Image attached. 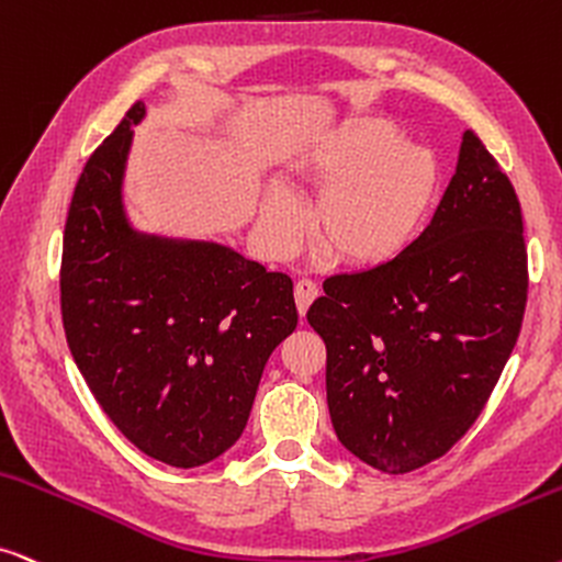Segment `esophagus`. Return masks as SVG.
I'll list each match as a JSON object with an SVG mask.
<instances>
[{"label": "esophagus", "mask_w": 562, "mask_h": 562, "mask_svg": "<svg viewBox=\"0 0 562 562\" xmlns=\"http://www.w3.org/2000/svg\"><path fill=\"white\" fill-rule=\"evenodd\" d=\"M317 294H319V289H317V283H315V281L302 279V281H296V283H294V299H296V310H299V315H302V317L307 315L310 304L315 302Z\"/></svg>", "instance_id": "obj_1"}]
</instances>
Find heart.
<instances>
[{
    "instance_id": "obj_1",
    "label": "heart",
    "mask_w": 562,
    "mask_h": 562,
    "mask_svg": "<svg viewBox=\"0 0 562 562\" xmlns=\"http://www.w3.org/2000/svg\"><path fill=\"white\" fill-rule=\"evenodd\" d=\"M376 115L344 121L304 157V178L323 188L312 211V235L327 258L348 268L395 260L424 222L436 193V157ZM304 214L279 186L260 201V232L273 250L302 235Z\"/></svg>"
}]
</instances>
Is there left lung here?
<instances>
[{
  "mask_svg": "<svg viewBox=\"0 0 562 562\" xmlns=\"http://www.w3.org/2000/svg\"><path fill=\"white\" fill-rule=\"evenodd\" d=\"M323 289L307 319L327 348L338 441L387 475L447 454L491 397L527 304L521 206L483 142L464 131L424 235Z\"/></svg>",
  "mask_w": 562,
  "mask_h": 562,
  "instance_id": "obj_1",
  "label": "left lung"
}]
</instances>
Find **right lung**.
<instances>
[{
    "instance_id": "obj_1",
    "label": "right lung",
    "mask_w": 562,
    "mask_h": 562,
    "mask_svg": "<svg viewBox=\"0 0 562 562\" xmlns=\"http://www.w3.org/2000/svg\"><path fill=\"white\" fill-rule=\"evenodd\" d=\"M134 103L87 159L64 229L61 317L87 387L138 451L191 470L243 436L276 346L296 327L294 283L214 239L131 224L123 180Z\"/></svg>"
}]
</instances>
